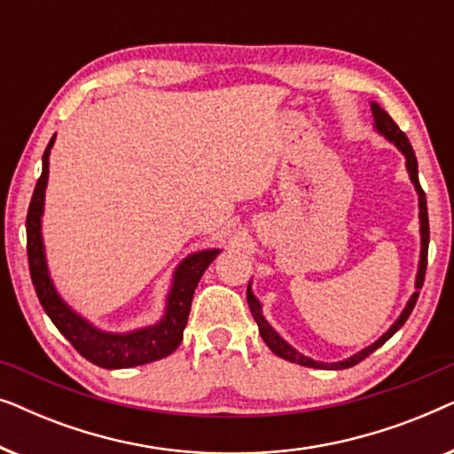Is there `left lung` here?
<instances>
[{"instance_id": "left-lung-1", "label": "left lung", "mask_w": 454, "mask_h": 454, "mask_svg": "<svg viewBox=\"0 0 454 454\" xmlns=\"http://www.w3.org/2000/svg\"><path fill=\"white\" fill-rule=\"evenodd\" d=\"M372 115H374V128L378 134H382L384 138L393 142V145L399 148V151L405 154V167H407V173H409V179H411V184L415 185V192H418L419 196V233H421V252H419V266H418V277H415V291L413 295L409 297L405 309H403L399 318L395 320V325L388 328L387 333L382 334L380 339L374 340L370 347H365L356 356L343 359V362H334V364H325V362H314V359H309L306 356H301L300 351H295L294 347H291L287 340H285L281 334H278L275 328H272L269 322L264 320L262 316V306H260V301L256 300V295L252 294V285H247V306H250V312L254 316V320H256L258 325V331L262 334L264 343L269 345V349L275 353V356L287 359V362H294V364H300V365H306V368H316V370H345V368H351V365H356L362 362L370 356V353H374L378 347H382L387 340L393 337V334L399 331V328L405 325L409 314L413 312L415 308V301H418L419 297V289L421 285H424V277H426V266H427V244H430V223H427V204H426V194L424 190H421L419 185V177H418V159H415V153L411 148V142L405 136V132H401V128L396 126L393 121V117H390L387 111H384L380 105L378 103H372Z\"/></svg>"}]
</instances>
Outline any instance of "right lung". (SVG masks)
I'll use <instances>...</instances> for the list:
<instances>
[{"instance_id": "obj_1", "label": "right lung", "mask_w": 454, "mask_h": 454, "mask_svg": "<svg viewBox=\"0 0 454 454\" xmlns=\"http://www.w3.org/2000/svg\"><path fill=\"white\" fill-rule=\"evenodd\" d=\"M55 142V136L43 153V171L39 182L35 185L33 200H30L27 215V252L28 269L33 278L36 297H39L43 309L58 331L70 340L80 356L89 359L98 368L120 370L134 368V365L151 364L157 359L171 356L184 339V328L188 325L194 289L208 264L219 256L221 250H200L190 254L173 272L171 291L167 295L165 316L157 325L136 328L129 333H107L92 326L89 320L74 312L67 303L61 300L58 289L49 277L45 246H43L41 216L45 207V188L49 177V153Z\"/></svg>"}]
</instances>
